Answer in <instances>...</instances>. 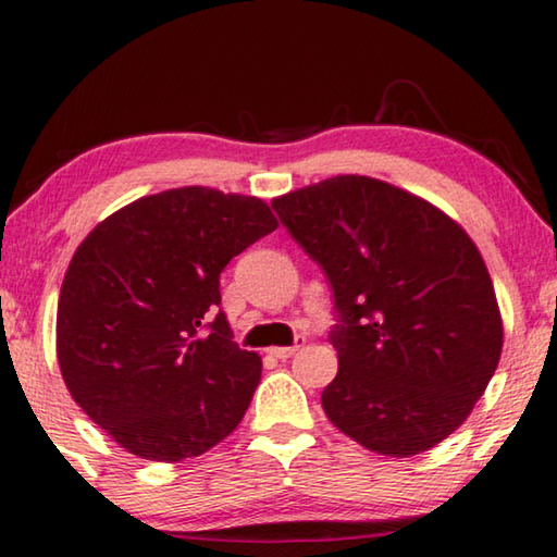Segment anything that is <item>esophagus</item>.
Returning <instances> with one entry per match:
<instances>
[{"label": "esophagus", "instance_id": "1", "mask_svg": "<svg viewBox=\"0 0 557 557\" xmlns=\"http://www.w3.org/2000/svg\"><path fill=\"white\" fill-rule=\"evenodd\" d=\"M300 345H304V338H296L294 345H284V348H271L269 352L273 355V358L286 360V358H290V355H296L300 350Z\"/></svg>", "mask_w": 557, "mask_h": 557}]
</instances>
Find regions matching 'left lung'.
<instances>
[{"label":"left lung","mask_w":557,"mask_h":557,"mask_svg":"<svg viewBox=\"0 0 557 557\" xmlns=\"http://www.w3.org/2000/svg\"><path fill=\"white\" fill-rule=\"evenodd\" d=\"M271 207L335 294L327 419L364 449L399 459L457 432L504 348L494 284L461 224L364 175L315 182Z\"/></svg>","instance_id":"1"}]
</instances>
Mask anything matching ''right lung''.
<instances>
[{"label": "right lung", "instance_id": "obj_1", "mask_svg": "<svg viewBox=\"0 0 557 557\" xmlns=\"http://www.w3.org/2000/svg\"><path fill=\"white\" fill-rule=\"evenodd\" d=\"M276 226L263 199L195 185L135 199L78 244L59 296V368L125 451L193 459L239 426L261 358L214 313L219 273Z\"/></svg>", "mask_w": 557, "mask_h": 557}]
</instances>
